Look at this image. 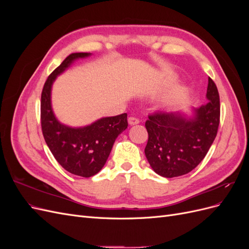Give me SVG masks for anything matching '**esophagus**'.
I'll return each instance as SVG.
<instances>
[{
  "mask_svg": "<svg viewBox=\"0 0 249 249\" xmlns=\"http://www.w3.org/2000/svg\"><path fill=\"white\" fill-rule=\"evenodd\" d=\"M127 122H129V124H130V125H135V124H138L140 123L138 118L133 117V116L129 117V119H127Z\"/></svg>",
  "mask_w": 249,
  "mask_h": 249,
  "instance_id": "1",
  "label": "esophagus"
}]
</instances>
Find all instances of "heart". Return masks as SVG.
I'll return each instance as SVG.
<instances>
[{"instance_id": "1", "label": "heart", "mask_w": 249, "mask_h": 249, "mask_svg": "<svg viewBox=\"0 0 249 249\" xmlns=\"http://www.w3.org/2000/svg\"><path fill=\"white\" fill-rule=\"evenodd\" d=\"M164 103H165V105H168L169 103H171V101H170V100H166Z\"/></svg>"}]
</instances>
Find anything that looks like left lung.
<instances>
[{
	"mask_svg": "<svg viewBox=\"0 0 249 249\" xmlns=\"http://www.w3.org/2000/svg\"><path fill=\"white\" fill-rule=\"evenodd\" d=\"M208 103L188 117L180 112H155L145 127L144 153L154 171L164 178L184 176L203 160L217 135L220 101L214 81L209 78Z\"/></svg>",
	"mask_w": 249,
	"mask_h": 249,
	"instance_id": "left-lung-1",
	"label": "left lung"
}]
</instances>
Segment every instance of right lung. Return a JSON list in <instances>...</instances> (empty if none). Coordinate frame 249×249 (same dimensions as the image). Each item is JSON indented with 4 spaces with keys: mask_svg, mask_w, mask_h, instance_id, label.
I'll return each instance as SVG.
<instances>
[{
    "mask_svg": "<svg viewBox=\"0 0 249 249\" xmlns=\"http://www.w3.org/2000/svg\"><path fill=\"white\" fill-rule=\"evenodd\" d=\"M90 53H72L48 77L41 92L40 120L44 140L57 162L74 176L90 178L96 175L106 163L118 135L127 127V114L104 117L95 123L71 127L59 123L51 104L52 85L79 58Z\"/></svg>",
    "mask_w": 249,
    "mask_h": 249,
    "instance_id": "add662e5",
    "label": "right lung"
}]
</instances>
